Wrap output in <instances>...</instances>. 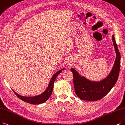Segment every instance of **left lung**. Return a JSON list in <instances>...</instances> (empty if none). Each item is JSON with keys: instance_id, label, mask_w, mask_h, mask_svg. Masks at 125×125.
<instances>
[{"instance_id": "8db88e82", "label": "left lung", "mask_w": 125, "mask_h": 125, "mask_svg": "<svg viewBox=\"0 0 125 125\" xmlns=\"http://www.w3.org/2000/svg\"><path fill=\"white\" fill-rule=\"evenodd\" d=\"M112 39L116 53V59L108 75L98 82L90 81L81 76L75 69L71 68L73 74V83L76 95L82 100L96 101L103 98L115 84L118 77L121 67V54L113 35Z\"/></svg>"}]
</instances>
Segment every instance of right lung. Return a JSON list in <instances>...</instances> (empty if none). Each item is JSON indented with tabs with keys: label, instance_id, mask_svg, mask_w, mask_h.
<instances>
[{
	"label": "right lung",
	"instance_id": "1",
	"mask_svg": "<svg viewBox=\"0 0 125 125\" xmlns=\"http://www.w3.org/2000/svg\"><path fill=\"white\" fill-rule=\"evenodd\" d=\"M64 69H65L63 68L61 70H59L55 74H54L50 80V81L49 83L48 86L45 90V91L43 92L41 94L38 95H36L34 96H24L18 94L16 92H15L13 89L12 90L19 98L21 99L22 101L25 102L33 104H40L43 103L48 100L52 93L55 80L56 78L58 75L60 73H61V72L62 70H64Z\"/></svg>",
	"mask_w": 125,
	"mask_h": 125
}]
</instances>
